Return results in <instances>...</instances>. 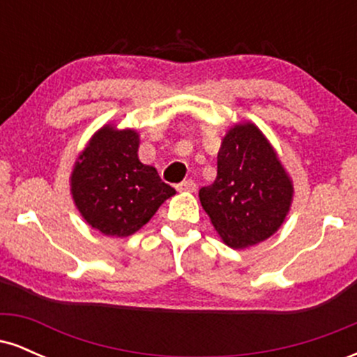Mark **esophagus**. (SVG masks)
Here are the masks:
<instances>
[{"mask_svg":"<svg viewBox=\"0 0 357 357\" xmlns=\"http://www.w3.org/2000/svg\"><path fill=\"white\" fill-rule=\"evenodd\" d=\"M176 190H178V191H188V192H192V191H196V183L192 181V179H186V181L179 183L178 186H176Z\"/></svg>","mask_w":357,"mask_h":357,"instance_id":"34e87169","label":"esophagus"}]
</instances>
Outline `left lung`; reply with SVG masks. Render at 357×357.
Instances as JSON below:
<instances>
[{
  "mask_svg": "<svg viewBox=\"0 0 357 357\" xmlns=\"http://www.w3.org/2000/svg\"><path fill=\"white\" fill-rule=\"evenodd\" d=\"M292 191L264 134L253 124H241L228 130L221 142L216 179L199 190V202L225 243L245 248L280 228Z\"/></svg>",
  "mask_w": 357,
  "mask_h": 357,
  "instance_id": "1",
  "label": "left lung"
}]
</instances>
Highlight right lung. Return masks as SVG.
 I'll use <instances>...</instances> for the list:
<instances>
[{"label":"right lung","instance_id":"1","mask_svg":"<svg viewBox=\"0 0 357 357\" xmlns=\"http://www.w3.org/2000/svg\"><path fill=\"white\" fill-rule=\"evenodd\" d=\"M134 130L102 127L72 173V195L92 228L110 236H129L153 218L174 195L153 166L137 158Z\"/></svg>","mask_w":357,"mask_h":357}]
</instances>
